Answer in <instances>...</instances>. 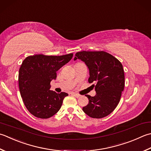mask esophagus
Masks as SVG:
<instances>
[{"label":"esophagus","instance_id":"obj_1","mask_svg":"<svg viewBox=\"0 0 151 151\" xmlns=\"http://www.w3.org/2000/svg\"><path fill=\"white\" fill-rule=\"evenodd\" d=\"M71 94H72L73 96H75V97H77V98H78V97H81V95H79L78 93H75V92H71Z\"/></svg>","mask_w":151,"mask_h":151}]
</instances>
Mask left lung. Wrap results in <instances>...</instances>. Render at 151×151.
Here are the masks:
<instances>
[{"label":"left lung","instance_id":"8db88e82","mask_svg":"<svg viewBox=\"0 0 151 151\" xmlns=\"http://www.w3.org/2000/svg\"><path fill=\"white\" fill-rule=\"evenodd\" d=\"M77 59L84 62L89 69V83H96V95L86 96L89 103L82 110L93 119L107 116L119 104L124 88V72L122 63L104 51L79 52L75 54L74 60Z\"/></svg>","mask_w":151,"mask_h":151}]
</instances>
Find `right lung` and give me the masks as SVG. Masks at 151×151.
Wrapping results in <instances>:
<instances>
[{
    "label": "right lung",
    "mask_w": 151,
    "mask_h": 151,
    "mask_svg": "<svg viewBox=\"0 0 151 151\" xmlns=\"http://www.w3.org/2000/svg\"><path fill=\"white\" fill-rule=\"evenodd\" d=\"M73 55L38 54L23 60L19 70V91L26 108L35 116L48 119L60 109L68 93L50 90V82L55 80L56 72L71 60Z\"/></svg>",
    "instance_id": "obj_1"
}]
</instances>
